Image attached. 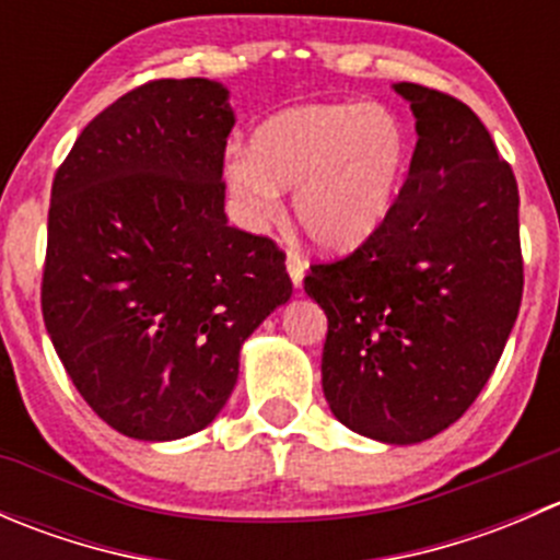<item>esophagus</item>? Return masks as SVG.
Returning a JSON list of instances; mask_svg holds the SVG:
<instances>
[{"label":"esophagus","instance_id":"1","mask_svg":"<svg viewBox=\"0 0 560 560\" xmlns=\"http://www.w3.org/2000/svg\"><path fill=\"white\" fill-rule=\"evenodd\" d=\"M287 273H290L292 284L301 287L303 284V276H306V262L301 259L298 252H287Z\"/></svg>","mask_w":560,"mask_h":560}]
</instances>
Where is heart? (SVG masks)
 Masks as SVG:
<instances>
[{"mask_svg":"<svg viewBox=\"0 0 560 560\" xmlns=\"http://www.w3.org/2000/svg\"><path fill=\"white\" fill-rule=\"evenodd\" d=\"M409 132L395 110L374 103L301 105L259 124L248 151L224 162L241 213L262 224L292 191L306 238L327 252L369 241L385 224L409 171Z\"/></svg>","mask_w":560,"mask_h":560,"instance_id":"b5f03b06","label":"heart"}]
</instances>
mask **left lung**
<instances>
[{
	"mask_svg": "<svg viewBox=\"0 0 560 560\" xmlns=\"http://www.w3.org/2000/svg\"><path fill=\"white\" fill-rule=\"evenodd\" d=\"M415 113L409 178L380 230L312 265L327 316L322 389L338 422L417 444L460 420L493 374L523 298L517 180L477 113L395 83Z\"/></svg>",
	"mask_w": 560,
	"mask_h": 560,
	"instance_id": "obj_1",
	"label": "left lung"
}]
</instances>
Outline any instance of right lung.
I'll return each instance as SVG.
<instances>
[{
	"instance_id": "1",
	"label": "right lung",
	"mask_w": 560,
	"mask_h": 560,
	"mask_svg": "<svg viewBox=\"0 0 560 560\" xmlns=\"http://www.w3.org/2000/svg\"><path fill=\"white\" fill-rule=\"evenodd\" d=\"M230 92L151 81L105 107L56 171L43 319L110 428L173 442L217 420L241 347L292 295L284 254L230 228Z\"/></svg>"
}]
</instances>
